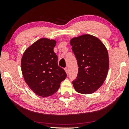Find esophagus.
<instances>
[{
	"label": "esophagus",
	"instance_id": "esophagus-1",
	"mask_svg": "<svg viewBox=\"0 0 129 129\" xmlns=\"http://www.w3.org/2000/svg\"><path fill=\"white\" fill-rule=\"evenodd\" d=\"M65 72H66L67 74H68L69 73V71H68V69L67 68H65Z\"/></svg>",
	"mask_w": 129,
	"mask_h": 129
}]
</instances>
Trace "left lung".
<instances>
[{"label": "left lung", "instance_id": "left-lung-1", "mask_svg": "<svg viewBox=\"0 0 129 129\" xmlns=\"http://www.w3.org/2000/svg\"><path fill=\"white\" fill-rule=\"evenodd\" d=\"M78 64V74L72 81L78 93L88 94L97 90L105 80L109 67L108 52L100 39L83 35L70 41Z\"/></svg>", "mask_w": 129, "mask_h": 129}]
</instances>
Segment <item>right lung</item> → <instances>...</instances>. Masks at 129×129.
Returning <instances> with one entry per match:
<instances>
[{"mask_svg":"<svg viewBox=\"0 0 129 129\" xmlns=\"http://www.w3.org/2000/svg\"><path fill=\"white\" fill-rule=\"evenodd\" d=\"M56 41L42 38L25 50L21 68L25 82L30 89L43 97L53 95L67 75L58 65L57 56L53 51Z\"/></svg>","mask_w":129,"mask_h":129,"instance_id":"add662e5","label":"right lung"}]
</instances>
